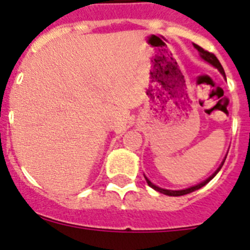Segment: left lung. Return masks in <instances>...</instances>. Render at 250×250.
Segmentation results:
<instances>
[{"instance_id": "left-lung-1", "label": "left lung", "mask_w": 250, "mask_h": 250, "mask_svg": "<svg viewBox=\"0 0 250 250\" xmlns=\"http://www.w3.org/2000/svg\"><path fill=\"white\" fill-rule=\"evenodd\" d=\"M194 47H195L196 50L199 51V54H200V56H202V59H204L205 61H207V62H209V63H211V65H213V66H215V67L218 68V70H219V71L222 72V74L224 75V76H225L224 68H223V66L220 65L219 60L216 59L215 55L211 54V52H209V51L204 50V48L200 47V46L195 45V43H194ZM225 159H227V156H225ZM225 159H224V160H223V163H222V164H220V167H218V169H216V171H215V173L213 174V175L209 176V178H208L207 180H204V182L200 183V184L195 185V187L189 188V189H185V190H167V189H161V188H159V187H156V185H154V184H152L151 182H150V180H149V179H147V178H145V180H146V183H147V185H149V187H151L152 189H155V190H158L159 193L165 194V195H170V196H180V195H185V194H189V193H191V191L198 190V189H200V188H203V187H204L205 184H208V183L210 182L211 179H213L214 176H215L216 174H218V171H219V170H220V167H223V164H224Z\"/></svg>"}]
</instances>
